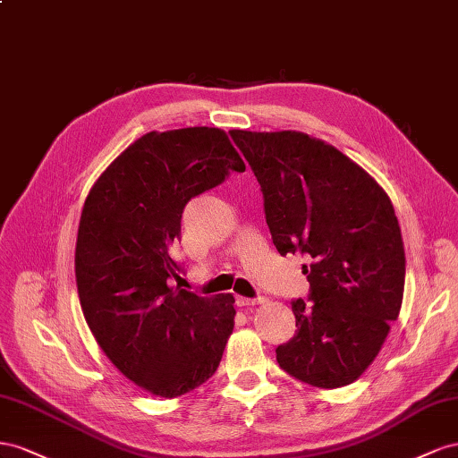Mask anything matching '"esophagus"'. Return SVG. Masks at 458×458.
I'll list each match as a JSON object with an SVG mask.
<instances>
[{"label":"esophagus","instance_id":"34e87169","mask_svg":"<svg viewBox=\"0 0 458 458\" xmlns=\"http://www.w3.org/2000/svg\"><path fill=\"white\" fill-rule=\"evenodd\" d=\"M265 301V297H238L236 299V303H238V307H253V305H259V303H263Z\"/></svg>","mask_w":458,"mask_h":458}]
</instances>
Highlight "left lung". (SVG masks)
Returning <instances> with one entry per match:
<instances>
[{
    "label": "left lung",
    "instance_id": "obj_1",
    "mask_svg": "<svg viewBox=\"0 0 458 458\" xmlns=\"http://www.w3.org/2000/svg\"><path fill=\"white\" fill-rule=\"evenodd\" d=\"M260 184L280 255L310 257L297 332L276 347L280 369L309 386H349L367 370L397 320L404 247L387 193L342 151L303 132L232 130Z\"/></svg>",
    "mask_w": 458,
    "mask_h": 458
}]
</instances>
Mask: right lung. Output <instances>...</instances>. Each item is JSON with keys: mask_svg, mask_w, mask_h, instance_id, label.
Wrapping results in <instances>:
<instances>
[{"mask_svg": "<svg viewBox=\"0 0 458 458\" xmlns=\"http://www.w3.org/2000/svg\"><path fill=\"white\" fill-rule=\"evenodd\" d=\"M245 165L226 132L193 126L148 132L89 190L74 272L84 318L128 380L178 397L211 377L233 330V295L182 290L171 247L184 207Z\"/></svg>", "mask_w": 458, "mask_h": 458, "instance_id": "1", "label": "right lung"}]
</instances>
